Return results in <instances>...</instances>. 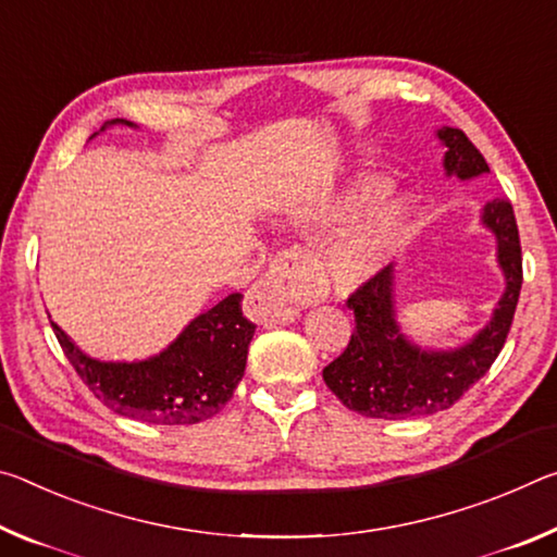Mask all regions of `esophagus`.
Returning <instances> with one entry per match:
<instances>
[{"instance_id":"1","label":"esophagus","mask_w":557,"mask_h":557,"mask_svg":"<svg viewBox=\"0 0 557 557\" xmlns=\"http://www.w3.org/2000/svg\"><path fill=\"white\" fill-rule=\"evenodd\" d=\"M315 294V273L304 251H286L246 294V315L257 323H290Z\"/></svg>"}]
</instances>
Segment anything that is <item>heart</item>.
I'll use <instances>...</instances> for the list:
<instances>
[{"instance_id":"b5f03b06","label":"heart","mask_w":557,"mask_h":557,"mask_svg":"<svg viewBox=\"0 0 557 557\" xmlns=\"http://www.w3.org/2000/svg\"><path fill=\"white\" fill-rule=\"evenodd\" d=\"M387 189V177L360 175L350 182V187L343 195L304 199V202L288 209V216L290 222L300 226H318L355 212L360 206L385 195ZM407 222V199H381L380 203L360 210L358 214L343 219L338 226H333L321 244V251H318V267L338 288H358L368 284L385 269L392 253L397 251Z\"/></svg>"}]
</instances>
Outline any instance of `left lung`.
Listing matches in <instances>:
<instances>
[{"mask_svg": "<svg viewBox=\"0 0 557 557\" xmlns=\"http://www.w3.org/2000/svg\"><path fill=\"white\" fill-rule=\"evenodd\" d=\"M436 138L446 148V175L473 180L486 175L488 165L459 127H442ZM481 222L498 244V267L506 290L486 327L454 350H422L399 331L395 315V271L382 269L348 298L355 313V331L348 348L323 370L327 389L362 417L409 419L426 417L459 403L463 392L476 385L498 358L521 296L523 259L521 239L508 199L496 197L484 207Z\"/></svg>", "mask_w": 557, "mask_h": 557, "instance_id": "8db88e82", "label": "left lung"}]
</instances>
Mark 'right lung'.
<instances>
[{
	"instance_id": "1",
	"label": "right lung",
	"mask_w": 557,
	"mask_h": 557,
	"mask_svg": "<svg viewBox=\"0 0 557 557\" xmlns=\"http://www.w3.org/2000/svg\"><path fill=\"white\" fill-rule=\"evenodd\" d=\"M106 125L133 123L115 117ZM242 298V294L222 298L199 313L175 343L140 362L94 360L53 321L51 327L78 377L115 414L148 424H197L222 412L244 377L257 325L244 318Z\"/></svg>"
}]
</instances>
